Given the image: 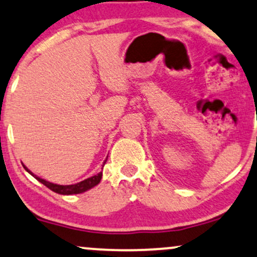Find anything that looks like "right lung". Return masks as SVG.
<instances>
[{
	"label": "right lung",
	"mask_w": 257,
	"mask_h": 257,
	"mask_svg": "<svg viewBox=\"0 0 257 257\" xmlns=\"http://www.w3.org/2000/svg\"><path fill=\"white\" fill-rule=\"evenodd\" d=\"M106 160H107V158L105 159L104 164L106 163ZM24 168H25V166H24ZM25 170H26L27 172H30V174L32 175L36 179H38L40 183H43V184L45 185V187H48L49 189L52 190V191H55V193L61 194V195H72V194H81V193H83V191L91 189V188H93L94 185H97L99 182H100L101 176H103V174H101V172H99L98 175L92 176V177L85 179V181L80 182V183L72 184V185H58V184L50 183V182L45 181V179H43V178L37 177V176L33 175L32 172H31L27 168H25Z\"/></svg>",
	"instance_id": "obj_1"
}]
</instances>
